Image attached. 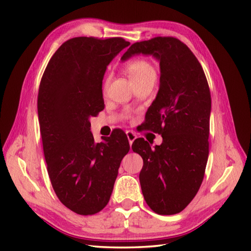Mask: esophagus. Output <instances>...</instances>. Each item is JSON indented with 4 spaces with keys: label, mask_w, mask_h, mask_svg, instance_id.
<instances>
[{
    "label": "esophagus",
    "mask_w": 251,
    "mask_h": 251,
    "mask_svg": "<svg viewBox=\"0 0 251 251\" xmlns=\"http://www.w3.org/2000/svg\"><path fill=\"white\" fill-rule=\"evenodd\" d=\"M126 135H127V138H128L129 146L131 147L132 142L135 141V139H136V138H137V136H136L135 132H134V131H131V130H127V131H126Z\"/></svg>",
    "instance_id": "esophagus-1"
}]
</instances>
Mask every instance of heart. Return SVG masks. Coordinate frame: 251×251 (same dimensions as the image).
Masks as SVG:
<instances>
[{
	"label": "heart",
	"mask_w": 251,
	"mask_h": 251,
	"mask_svg": "<svg viewBox=\"0 0 251 251\" xmlns=\"http://www.w3.org/2000/svg\"><path fill=\"white\" fill-rule=\"evenodd\" d=\"M127 73L132 83H138L151 75H156L155 68L146 59H135L130 61L126 67ZM109 84V79H106L103 84V90L106 89Z\"/></svg>",
	"instance_id": "b5f03b06"
}]
</instances>
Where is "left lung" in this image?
<instances>
[{"mask_svg": "<svg viewBox=\"0 0 251 251\" xmlns=\"http://www.w3.org/2000/svg\"><path fill=\"white\" fill-rule=\"evenodd\" d=\"M139 54L159 61V89L147 111L146 124L163 137V142L152 149L138 138L131 149L143 159L139 180L147 204L158 215H175L190 204L204 179L209 154L210 90L197 58L176 37L137 42L121 60Z\"/></svg>", "mask_w": 251, "mask_h": 251, "instance_id": "8db88e82", "label": "left lung"}]
</instances>
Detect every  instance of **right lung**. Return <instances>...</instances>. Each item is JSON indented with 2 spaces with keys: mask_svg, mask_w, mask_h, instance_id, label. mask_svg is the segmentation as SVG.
<instances>
[{
  "mask_svg": "<svg viewBox=\"0 0 251 251\" xmlns=\"http://www.w3.org/2000/svg\"><path fill=\"white\" fill-rule=\"evenodd\" d=\"M129 44L122 37H73L52 55L41 79L37 114L47 172L58 199L78 215L106 206L130 149L121 129L96 143L89 122L104 109L106 67Z\"/></svg>",
  "mask_w": 251,
  "mask_h": 251,
  "instance_id": "right-lung-1",
  "label": "right lung"
}]
</instances>
